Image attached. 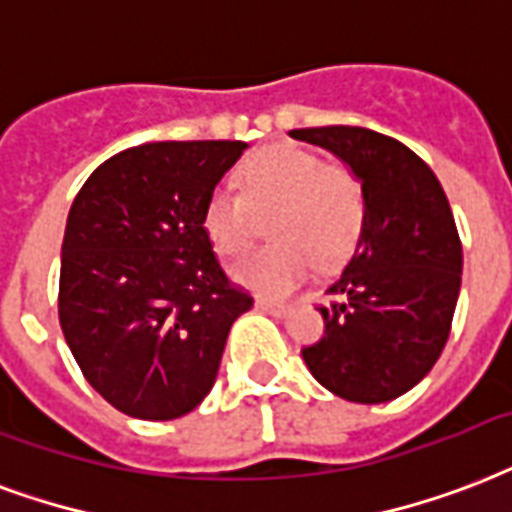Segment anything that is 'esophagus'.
I'll list each match as a JSON object with an SVG mask.
<instances>
[{
	"mask_svg": "<svg viewBox=\"0 0 512 512\" xmlns=\"http://www.w3.org/2000/svg\"><path fill=\"white\" fill-rule=\"evenodd\" d=\"M256 307L264 312H269V315H275V318H285V315L291 312V307H288V304H283V301H275V299H267V296H256Z\"/></svg>",
	"mask_w": 512,
	"mask_h": 512,
	"instance_id": "1",
	"label": "esophagus"
}]
</instances>
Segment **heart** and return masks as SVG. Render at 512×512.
<instances>
[{
	"label": "heart",
	"instance_id": "obj_1",
	"mask_svg": "<svg viewBox=\"0 0 512 512\" xmlns=\"http://www.w3.org/2000/svg\"><path fill=\"white\" fill-rule=\"evenodd\" d=\"M235 192H213L202 205V232L221 256L253 243L269 221L267 248L237 261L232 275L253 291L291 293L320 269L342 264L366 229L363 181L347 162L320 160L310 149L272 146L240 162Z\"/></svg>",
	"mask_w": 512,
	"mask_h": 512
}]
</instances>
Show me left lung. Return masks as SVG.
I'll use <instances>...</instances> for the list:
<instances>
[{
  "instance_id": "left-lung-1",
  "label": "left lung",
  "mask_w": 512,
  "mask_h": 512,
  "mask_svg": "<svg viewBox=\"0 0 512 512\" xmlns=\"http://www.w3.org/2000/svg\"><path fill=\"white\" fill-rule=\"evenodd\" d=\"M363 181L366 229L320 307L326 334L301 358L326 390L387 403L417 387L441 358L462 285V243L441 181L422 157L368 128L291 130Z\"/></svg>"
}]
</instances>
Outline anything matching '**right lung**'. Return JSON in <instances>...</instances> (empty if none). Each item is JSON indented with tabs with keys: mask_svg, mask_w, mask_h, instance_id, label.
Instances as JSON below:
<instances>
[{
	"mask_svg": "<svg viewBox=\"0 0 512 512\" xmlns=\"http://www.w3.org/2000/svg\"><path fill=\"white\" fill-rule=\"evenodd\" d=\"M243 141H160L114 154L71 202L58 318L98 395L178 419L211 392L229 328L253 307L202 232V205Z\"/></svg>",
	"mask_w": 512,
	"mask_h": 512,
	"instance_id": "right-lung-1",
	"label": "right lung"
}]
</instances>
